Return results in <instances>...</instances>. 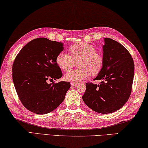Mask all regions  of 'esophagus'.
Here are the masks:
<instances>
[{
	"instance_id": "1",
	"label": "esophagus",
	"mask_w": 148,
	"mask_h": 148,
	"mask_svg": "<svg viewBox=\"0 0 148 148\" xmlns=\"http://www.w3.org/2000/svg\"><path fill=\"white\" fill-rule=\"evenodd\" d=\"M77 84H78V83H73V82H71V85L72 86H75Z\"/></svg>"
}]
</instances>
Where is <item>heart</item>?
I'll use <instances>...</instances> for the list:
<instances>
[{
	"instance_id": "b5f03b06",
	"label": "heart",
	"mask_w": 148,
	"mask_h": 148,
	"mask_svg": "<svg viewBox=\"0 0 148 148\" xmlns=\"http://www.w3.org/2000/svg\"><path fill=\"white\" fill-rule=\"evenodd\" d=\"M69 54L61 52L56 57V63L61 69L68 71L75 61L78 60V69L67 72L64 79L66 81L78 83L88 78L90 75L96 76L101 71L103 58L97 53L94 45L87 42H77L69 47Z\"/></svg>"
}]
</instances>
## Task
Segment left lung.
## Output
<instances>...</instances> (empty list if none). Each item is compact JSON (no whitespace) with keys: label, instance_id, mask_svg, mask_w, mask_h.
Listing matches in <instances>:
<instances>
[{"label":"left lung","instance_id":"1","mask_svg":"<svg viewBox=\"0 0 148 148\" xmlns=\"http://www.w3.org/2000/svg\"><path fill=\"white\" fill-rule=\"evenodd\" d=\"M103 66L94 80L99 84L88 82L82 99L95 112L109 114L123 107L130 96L133 85L134 64L130 53L110 38H104Z\"/></svg>","mask_w":148,"mask_h":148}]
</instances>
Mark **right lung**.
I'll use <instances>...</instances> for the list:
<instances>
[{
	"instance_id": "right-lung-1",
	"label": "right lung",
	"mask_w": 148,
	"mask_h": 148,
	"mask_svg": "<svg viewBox=\"0 0 148 148\" xmlns=\"http://www.w3.org/2000/svg\"><path fill=\"white\" fill-rule=\"evenodd\" d=\"M64 50L61 42L39 38L25 45L13 64L12 77L19 99L28 110L38 114L52 112L63 101L70 83H48L62 77L56 57Z\"/></svg>"
}]
</instances>
